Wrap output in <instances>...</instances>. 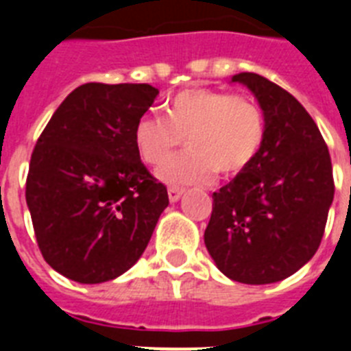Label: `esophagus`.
<instances>
[{"label": "esophagus", "instance_id": "34e87169", "mask_svg": "<svg viewBox=\"0 0 351 351\" xmlns=\"http://www.w3.org/2000/svg\"><path fill=\"white\" fill-rule=\"evenodd\" d=\"M167 195H169V202H178L182 195H184V189H180V187H169Z\"/></svg>", "mask_w": 351, "mask_h": 351}]
</instances>
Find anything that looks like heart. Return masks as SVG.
<instances>
[{
  "label": "heart",
  "mask_w": 351,
  "mask_h": 351,
  "mask_svg": "<svg viewBox=\"0 0 351 351\" xmlns=\"http://www.w3.org/2000/svg\"><path fill=\"white\" fill-rule=\"evenodd\" d=\"M266 136L261 107L215 89H186L169 100L167 118L143 114L132 138L140 158L156 165L186 138L189 152L166 160L156 176L167 186H204L217 171L231 176L256 158Z\"/></svg>",
  "instance_id": "1"
}]
</instances>
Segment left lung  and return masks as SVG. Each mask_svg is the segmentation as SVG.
Instances as JSON below:
<instances>
[{
	"label": "left lung",
	"instance_id": "obj_1",
	"mask_svg": "<svg viewBox=\"0 0 351 351\" xmlns=\"http://www.w3.org/2000/svg\"><path fill=\"white\" fill-rule=\"evenodd\" d=\"M231 82L256 98L266 136L256 158L213 193L204 242L231 280L278 282L319 250L335 191L332 160L313 118L288 90L255 73Z\"/></svg>",
	"mask_w": 351,
	"mask_h": 351
}]
</instances>
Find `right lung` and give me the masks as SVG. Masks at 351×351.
<instances>
[{
	"mask_svg": "<svg viewBox=\"0 0 351 351\" xmlns=\"http://www.w3.org/2000/svg\"><path fill=\"white\" fill-rule=\"evenodd\" d=\"M158 96L147 84H85L36 142L27 206L47 264L80 284L131 269L169 198L140 160L132 131Z\"/></svg>",
	"mask_w": 351,
	"mask_h": 351,
	"instance_id": "obj_1",
	"label": "right lung"
}]
</instances>
